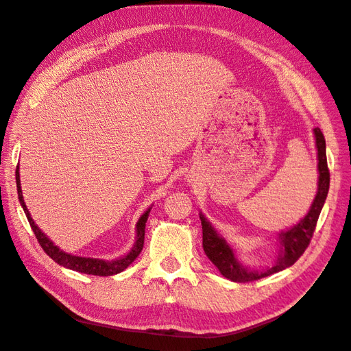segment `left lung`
Instances as JSON below:
<instances>
[{
    "mask_svg": "<svg viewBox=\"0 0 351 351\" xmlns=\"http://www.w3.org/2000/svg\"><path fill=\"white\" fill-rule=\"evenodd\" d=\"M313 133L317 149V161H319L317 162V171H319L317 192L309 212H307V215L303 219H300V222H297L294 227L278 234L281 252L277 262H275L271 268H267L263 271H252L247 269L246 267H243V265L236 259V254L228 246L227 241L218 234L215 228L210 226V222L205 218L202 212L199 214L202 221V232H204V243H202L204 244V250L209 261L215 265L218 271L224 275L226 278L236 282H249L268 277V275L291 267V265L304 253L307 246H309L317 218H319L329 190V169L326 164L325 137L319 127L313 129Z\"/></svg>",
    "mask_w": 351,
    "mask_h": 351,
    "instance_id": "obj_1",
    "label": "left lung"
}]
</instances>
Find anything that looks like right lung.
<instances>
[{
    "label": "right lung",
    "instance_id": "1",
    "mask_svg": "<svg viewBox=\"0 0 351 351\" xmlns=\"http://www.w3.org/2000/svg\"><path fill=\"white\" fill-rule=\"evenodd\" d=\"M16 183H17V195H19V200L20 205H22L25 214L27 217L29 224L34 230L35 236L40 244V247L44 249V252L48 254V256L56 261L58 265L73 271H77L82 274H89V275H99V277H110V275H115L119 272H123L129 265L139 256V253L143 249V241H145V227H146V221L147 217H149L151 208L147 209L145 214L139 218L136 224V241L134 246L132 247V250L124 254L123 258L114 259V261H104V259H95V258H82V256H74V254L62 252L58 246H56L44 232L40 231V228L35 224V221L32 219L29 210L26 208V204L23 200V195H22V187H20V174H19V165L16 168Z\"/></svg>",
    "mask_w": 351,
    "mask_h": 351
}]
</instances>
